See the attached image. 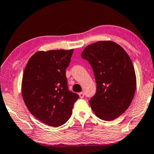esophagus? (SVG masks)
<instances>
[{"label":"esophagus","instance_id":"1","mask_svg":"<svg viewBox=\"0 0 154 154\" xmlns=\"http://www.w3.org/2000/svg\"><path fill=\"white\" fill-rule=\"evenodd\" d=\"M79 96H80V98H84L85 94H84L83 92H80V93H79Z\"/></svg>","mask_w":154,"mask_h":154}]
</instances>
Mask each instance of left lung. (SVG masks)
Listing matches in <instances>:
<instances>
[{"label":"left lung","instance_id":"1","mask_svg":"<svg viewBox=\"0 0 154 154\" xmlns=\"http://www.w3.org/2000/svg\"><path fill=\"white\" fill-rule=\"evenodd\" d=\"M93 69L96 92L89 104L96 116L111 121L126 111L133 100L136 77L131 60L121 46L111 41L87 46L81 54Z\"/></svg>","mask_w":154,"mask_h":154}]
</instances>
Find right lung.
<instances>
[{"label": "right lung", "mask_w": 154, "mask_h": 154, "mask_svg": "<svg viewBox=\"0 0 154 154\" xmlns=\"http://www.w3.org/2000/svg\"><path fill=\"white\" fill-rule=\"evenodd\" d=\"M74 49L39 51L29 58L22 79L25 105L38 120L59 127L69 120L79 96L68 90L66 69Z\"/></svg>", "instance_id": "1"}]
</instances>
